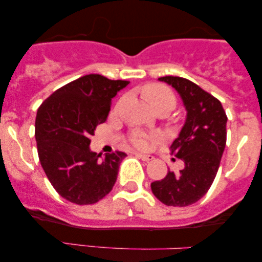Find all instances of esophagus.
Here are the masks:
<instances>
[{
  "mask_svg": "<svg viewBox=\"0 0 262 262\" xmlns=\"http://www.w3.org/2000/svg\"><path fill=\"white\" fill-rule=\"evenodd\" d=\"M135 155H137L139 159H141L143 161H152V160H154V156H152V155L140 154V152H135Z\"/></svg>",
  "mask_w": 262,
  "mask_h": 262,
  "instance_id": "esophagus-1",
  "label": "esophagus"
}]
</instances>
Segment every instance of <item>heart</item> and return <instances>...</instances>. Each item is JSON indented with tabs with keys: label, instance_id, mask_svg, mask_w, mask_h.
I'll list each match as a JSON object with an SVG mask.
<instances>
[{
	"label": "heart",
	"instance_id": "b5f03b06",
	"mask_svg": "<svg viewBox=\"0 0 262 262\" xmlns=\"http://www.w3.org/2000/svg\"><path fill=\"white\" fill-rule=\"evenodd\" d=\"M144 97L149 102L150 106L154 110L159 108H169L171 111L176 104V97L169 87L161 85V83H149L143 89ZM154 135H148L144 133H135L132 137V144L135 148L141 150H148L154 141Z\"/></svg>",
	"mask_w": 262,
	"mask_h": 262
}]
</instances>
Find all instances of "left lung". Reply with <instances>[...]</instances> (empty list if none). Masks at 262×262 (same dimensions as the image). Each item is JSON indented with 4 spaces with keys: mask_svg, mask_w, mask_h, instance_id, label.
Here are the masks:
<instances>
[{
    "mask_svg": "<svg viewBox=\"0 0 262 262\" xmlns=\"http://www.w3.org/2000/svg\"><path fill=\"white\" fill-rule=\"evenodd\" d=\"M159 80L179 92L187 111L185 124L170 146L185 167L152 182L151 191L166 206L186 207L200 201L214 181L227 143L228 118L219 100L192 81L179 76Z\"/></svg>",
    "mask_w": 262,
    "mask_h": 262,
    "instance_id": "1",
    "label": "left lung"
}]
</instances>
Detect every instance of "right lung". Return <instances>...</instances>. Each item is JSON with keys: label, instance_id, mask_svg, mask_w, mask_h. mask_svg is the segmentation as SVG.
Returning <instances> with one entry per match:
<instances>
[{"label": "right lung", "instance_id": "obj_1", "mask_svg": "<svg viewBox=\"0 0 262 262\" xmlns=\"http://www.w3.org/2000/svg\"><path fill=\"white\" fill-rule=\"evenodd\" d=\"M129 81L90 74L60 87L38 108L39 161L55 191L69 202L93 204L107 196L127 154L90 150V137L106 122L112 98Z\"/></svg>", "mask_w": 262, "mask_h": 262}]
</instances>
